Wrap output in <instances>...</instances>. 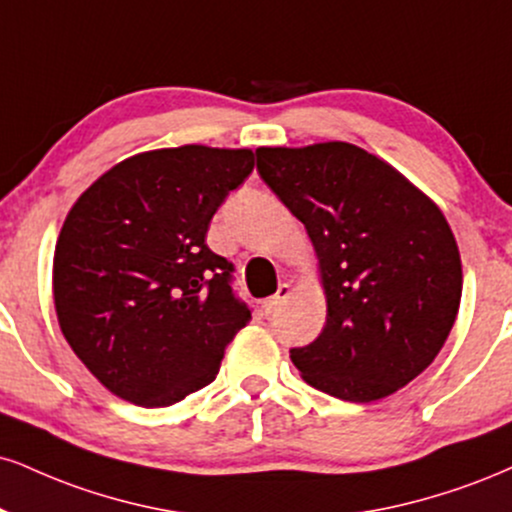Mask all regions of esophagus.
Listing matches in <instances>:
<instances>
[{
    "instance_id": "obj_1",
    "label": "esophagus",
    "mask_w": 512,
    "mask_h": 512,
    "mask_svg": "<svg viewBox=\"0 0 512 512\" xmlns=\"http://www.w3.org/2000/svg\"><path fill=\"white\" fill-rule=\"evenodd\" d=\"M288 295H291V286H288V283H279V291H276V295H272V298H267L262 303L264 315H274V312H279L283 303L288 300Z\"/></svg>"
}]
</instances>
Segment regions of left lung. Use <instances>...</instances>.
<instances>
[{
    "mask_svg": "<svg viewBox=\"0 0 512 512\" xmlns=\"http://www.w3.org/2000/svg\"><path fill=\"white\" fill-rule=\"evenodd\" d=\"M255 155L262 181L305 224L326 293L322 334L291 348L293 365L307 384L350 403L403 389L439 355L463 293L441 209L350 143Z\"/></svg>",
    "mask_w": 512,
    "mask_h": 512,
    "instance_id": "1",
    "label": "left lung"
}]
</instances>
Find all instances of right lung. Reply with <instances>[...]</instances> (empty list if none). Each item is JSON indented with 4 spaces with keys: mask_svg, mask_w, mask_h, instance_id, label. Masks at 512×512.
Segmentation results:
<instances>
[{
    "mask_svg": "<svg viewBox=\"0 0 512 512\" xmlns=\"http://www.w3.org/2000/svg\"><path fill=\"white\" fill-rule=\"evenodd\" d=\"M252 150L183 145L123 159L78 197L54 250L61 334L102 386L166 408L217 377L250 322L205 238Z\"/></svg>",
    "mask_w": 512,
    "mask_h": 512,
    "instance_id": "right-lung-1",
    "label": "right lung"
}]
</instances>
